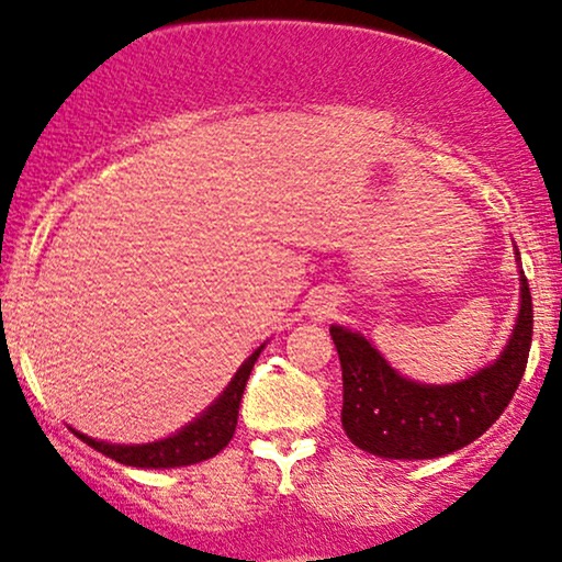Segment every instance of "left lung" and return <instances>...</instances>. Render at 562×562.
<instances>
[{
  "label": "left lung",
  "mask_w": 562,
  "mask_h": 562,
  "mask_svg": "<svg viewBox=\"0 0 562 562\" xmlns=\"http://www.w3.org/2000/svg\"><path fill=\"white\" fill-rule=\"evenodd\" d=\"M519 299L517 324L504 352L490 368L451 385H423L397 375L362 335L331 324L345 385L341 426L349 441L380 459L403 461L446 457L476 441L507 408L527 368L532 296L522 271Z\"/></svg>",
  "instance_id": "8db88e82"
}]
</instances>
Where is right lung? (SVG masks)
I'll list each match as a JSON object with an SVG mask.
<instances>
[{
	"label": "right lung",
	"mask_w": 562,
	"mask_h": 562,
	"mask_svg": "<svg viewBox=\"0 0 562 562\" xmlns=\"http://www.w3.org/2000/svg\"><path fill=\"white\" fill-rule=\"evenodd\" d=\"M261 349L263 345L240 364V370L235 372V378L231 380V385L223 390V395L217 397V401L210 405L200 418L187 423L180 434L161 438V441H154V443H136V446L95 441V438H88L83 434H78V430H72V434H76L83 443L91 446V449L101 451L103 457H109L119 463H126V467H136V469H175V467H190V463L213 459L215 453H221L225 446L231 443V438L235 434L243 390H246L250 370H254Z\"/></svg>",
	"instance_id": "obj_1"
}]
</instances>
